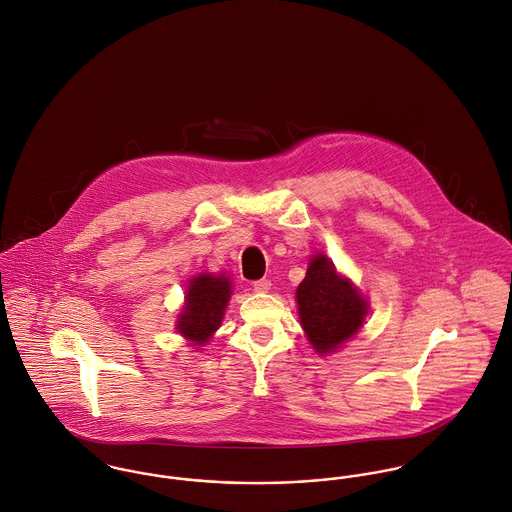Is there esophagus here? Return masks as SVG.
Returning <instances> with one entry per match:
<instances>
[{
	"label": "esophagus",
	"instance_id": "esophagus-1",
	"mask_svg": "<svg viewBox=\"0 0 512 512\" xmlns=\"http://www.w3.org/2000/svg\"><path fill=\"white\" fill-rule=\"evenodd\" d=\"M270 288H272V282H270V280H266V278H262V280H256V282H254V292L266 293L270 292Z\"/></svg>",
	"mask_w": 512,
	"mask_h": 512
}]
</instances>
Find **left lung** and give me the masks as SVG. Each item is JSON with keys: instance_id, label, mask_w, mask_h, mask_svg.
I'll use <instances>...</instances> for the list:
<instances>
[{"instance_id": "1", "label": "left lung", "mask_w": 512, "mask_h": 512, "mask_svg": "<svg viewBox=\"0 0 512 512\" xmlns=\"http://www.w3.org/2000/svg\"><path fill=\"white\" fill-rule=\"evenodd\" d=\"M295 297L301 327L321 355L335 351L363 327L368 303L323 254L311 258Z\"/></svg>"}]
</instances>
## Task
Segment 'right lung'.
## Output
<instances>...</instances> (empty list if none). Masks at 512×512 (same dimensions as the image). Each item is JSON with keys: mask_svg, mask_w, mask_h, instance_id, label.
I'll return each mask as SVG.
<instances>
[{"mask_svg": "<svg viewBox=\"0 0 512 512\" xmlns=\"http://www.w3.org/2000/svg\"><path fill=\"white\" fill-rule=\"evenodd\" d=\"M230 292V282L224 276L203 274L193 278L187 290V303L179 315V333L195 345L207 343L219 329Z\"/></svg>", "mask_w": 512, "mask_h": 512, "instance_id": "obj_1", "label": "right lung"}]
</instances>
